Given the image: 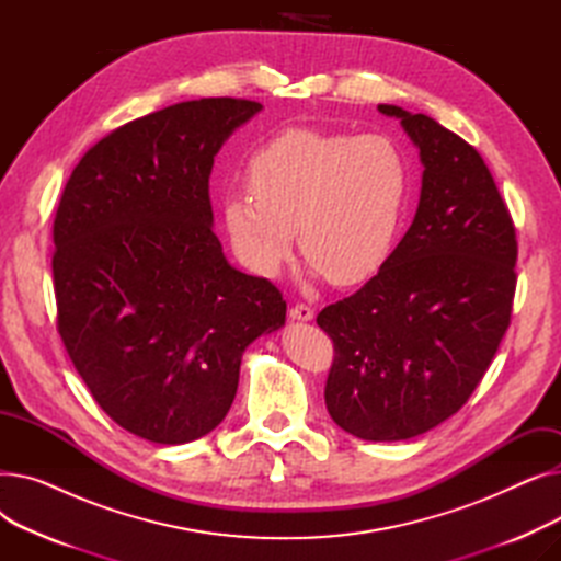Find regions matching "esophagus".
Segmentation results:
<instances>
[{"mask_svg": "<svg viewBox=\"0 0 561 561\" xmlns=\"http://www.w3.org/2000/svg\"><path fill=\"white\" fill-rule=\"evenodd\" d=\"M290 320H298V322H309V320H313V309L311 307H307V305H296L290 309Z\"/></svg>", "mask_w": 561, "mask_h": 561, "instance_id": "esophagus-1", "label": "esophagus"}]
</instances>
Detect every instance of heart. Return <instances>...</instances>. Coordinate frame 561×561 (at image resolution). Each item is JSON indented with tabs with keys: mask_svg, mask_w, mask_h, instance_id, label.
<instances>
[{
	"mask_svg": "<svg viewBox=\"0 0 561 561\" xmlns=\"http://www.w3.org/2000/svg\"><path fill=\"white\" fill-rule=\"evenodd\" d=\"M248 188L222 199L233 254L275 277L298 243L316 273L359 284L389 259L400 233L409 161L387 136L284 129L248 161Z\"/></svg>",
	"mask_w": 561,
	"mask_h": 561,
	"instance_id": "obj_1",
	"label": "heart"
}]
</instances>
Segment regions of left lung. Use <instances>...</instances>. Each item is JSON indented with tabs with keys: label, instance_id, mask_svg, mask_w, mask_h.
I'll return each mask as SVG.
<instances>
[{
	"label": "left lung",
	"instance_id": "left-lung-1",
	"mask_svg": "<svg viewBox=\"0 0 561 561\" xmlns=\"http://www.w3.org/2000/svg\"><path fill=\"white\" fill-rule=\"evenodd\" d=\"M377 111L419 147V209L377 275L316 322L334 341V423L364 440H404L457 414L480 385L510 328L518 248L476 147L430 115Z\"/></svg>",
	"mask_w": 561,
	"mask_h": 561
}]
</instances>
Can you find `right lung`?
I'll use <instances>...</instances> for the list:
<instances>
[{
  "mask_svg": "<svg viewBox=\"0 0 561 561\" xmlns=\"http://www.w3.org/2000/svg\"><path fill=\"white\" fill-rule=\"evenodd\" d=\"M259 102H180L111 131L72 170L54 220L58 334L127 432L180 446L216 430L243 352L284 328L282 293L236 271L209 176Z\"/></svg>",
  "mask_w": 561,
  "mask_h": 561,
  "instance_id": "right-lung-1",
  "label": "right lung"
}]
</instances>
